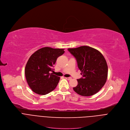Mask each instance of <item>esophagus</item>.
Here are the masks:
<instances>
[{
	"instance_id": "34e87169",
	"label": "esophagus",
	"mask_w": 130,
	"mask_h": 130,
	"mask_svg": "<svg viewBox=\"0 0 130 130\" xmlns=\"http://www.w3.org/2000/svg\"><path fill=\"white\" fill-rule=\"evenodd\" d=\"M65 79L68 80H70L71 79V77H67V78H65Z\"/></svg>"
}]
</instances>
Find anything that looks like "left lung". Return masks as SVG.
<instances>
[{
    "instance_id": "left-lung-1",
    "label": "left lung",
    "mask_w": 130,
    "mask_h": 130,
    "mask_svg": "<svg viewBox=\"0 0 130 130\" xmlns=\"http://www.w3.org/2000/svg\"><path fill=\"white\" fill-rule=\"evenodd\" d=\"M68 50L77 60L82 77L73 89L82 96H90L98 92L105 84L108 73L103 55L97 49L83 46Z\"/></svg>"
}]
</instances>
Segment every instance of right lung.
<instances>
[{"mask_svg": "<svg viewBox=\"0 0 130 130\" xmlns=\"http://www.w3.org/2000/svg\"><path fill=\"white\" fill-rule=\"evenodd\" d=\"M64 49L44 47L33 53L25 67L27 83L35 93L45 95L57 87L60 78L51 73L57 58L65 51Z\"/></svg>", "mask_w": 130, "mask_h": 130, "instance_id": "obj_1", "label": "right lung"}]
</instances>
